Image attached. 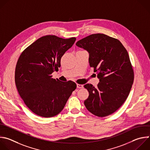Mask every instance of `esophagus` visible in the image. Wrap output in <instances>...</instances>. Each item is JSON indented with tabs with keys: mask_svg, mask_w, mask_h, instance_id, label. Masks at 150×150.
I'll return each instance as SVG.
<instances>
[{
	"mask_svg": "<svg viewBox=\"0 0 150 150\" xmlns=\"http://www.w3.org/2000/svg\"><path fill=\"white\" fill-rule=\"evenodd\" d=\"M83 85H82V84H79V83H77L76 84V87L78 88H83Z\"/></svg>",
	"mask_w": 150,
	"mask_h": 150,
	"instance_id": "1",
	"label": "esophagus"
}]
</instances>
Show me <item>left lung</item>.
I'll return each instance as SVG.
<instances>
[{
    "label": "left lung",
    "mask_w": 150,
    "mask_h": 150,
    "mask_svg": "<svg viewBox=\"0 0 150 150\" xmlns=\"http://www.w3.org/2000/svg\"><path fill=\"white\" fill-rule=\"evenodd\" d=\"M76 45L88 52L89 65L99 79L96 88L84 85L89 92L85 106L97 117L110 115L125 101L134 82L128 52L119 40L103 33L92 34Z\"/></svg>",
    "instance_id": "obj_1"
}]
</instances>
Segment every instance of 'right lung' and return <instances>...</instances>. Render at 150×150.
I'll return each instance as SVG.
<instances>
[{"instance_id":"add662e5","label":"right lung","mask_w":150,"mask_h":150,"mask_svg":"<svg viewBox=\"0 0 150 150\" xmlns=\"http://www.w3.org/2000/svg\"><path fill=\"white\" fill-rule=\"evenodd\" d=\"M75 40V38L44 36L20 55L15 69L16 86L26 105L37 115L49 118L58 115L76 88L74 82H62L51 75L58 70L62 57Z\"/></svg>"}]
</instances>
